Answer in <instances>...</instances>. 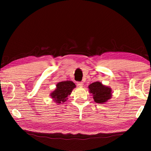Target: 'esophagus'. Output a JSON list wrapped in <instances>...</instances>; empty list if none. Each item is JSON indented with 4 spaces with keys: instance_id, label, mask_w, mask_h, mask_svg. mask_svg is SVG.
I'll return each mask as SVG.
<instances>
[{
    "instance_id": "obj_1",
    "label": "esophagus",
    "mask_w": 151,
    "mask_h": 151,
    "mask_svg": "<svg viewBox=\"0 0 151 151\" xmlns=\"http://www.w3.org/2000/svg\"><path fill=\"white\" fill-rule=\"evenodd\" d=\"M77 86H78V87H82L83 86V85H84V84H83V82H77Z\"/></svg>"
}]
</instances>
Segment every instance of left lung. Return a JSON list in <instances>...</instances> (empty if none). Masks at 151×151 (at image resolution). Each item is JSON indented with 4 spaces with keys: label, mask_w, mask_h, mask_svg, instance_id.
I'll use <instances>...</instances> for the list:
<instances>
[{
    "label": "left lung",
    "mask_w": 151,
    "mask_h": 151,
    "mask_svg": "<svg viewBox=\"0 0 151 151\" xmlns=\"http://www.w3.org/2000/svg\"><path fill=\"white\" fill-rule=\"evenodd\" d=\"M89 91L92 94L94 101L99 104H103L111 98V89L100 82L92 83L88 86Z\"/></svg>",
    "instance_id": "8db88e82"
}]
</instances>
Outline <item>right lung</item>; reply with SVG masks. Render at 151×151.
<instances>
[{
    "instance_id": "obj_1",
    "label": "right lung",
    "mask_w": 151,
    "mask_h": 151,
    "mask_svg": "<svg viewBox=\"0 0 151 151\" xmlns=\"http://www.w3.org/2000/svg\"><path fill=\"white\" fill-rule=\"evenodd\" d=\"M76 87L73 82L70 81L58 82L56 84L55 90L50 93V97L56 103H63L67 100V97L70 95L73 89Z\"/></svg>"
}]
</instances>
